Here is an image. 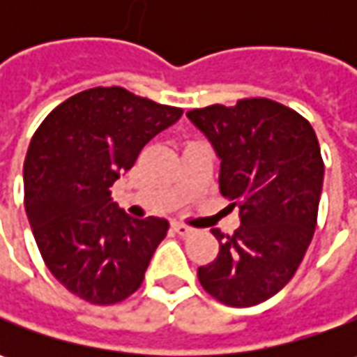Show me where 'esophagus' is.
<instances>
[{
	"label": "esophagus",
	"mask_w": 357,
	"mask_h": 357,
	"mask_svg": "<svg viewBox=\"0 0 357 357\" xmlns=\"http://www.w3.org/2000/svg\"><path fill=\"white\" fill-rule=\"evenodd\" d=\"M172 230L176 232V234H181V236H186V234H190L192 232V228L186 227L183 222H172Z\"/></svg>",
	"instance_id": "obj_1"
}]
</instances>
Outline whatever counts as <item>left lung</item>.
Listing matches in <instances>:
<instances>
[{"label":"left lung","instance_id":"left-lung-1","mask_svg":"<svg viewBox=\"0 0 357 357\" xmlns=\"http://www.w3.org/2000/svg\"><path fill=\"white\" fill-rule=\"evenodd\" d=\"M220 157V195L240 208L234 234L213 230L218 254L199 268L214 300L248 308L294 276L318 222L324 160L300 113L266 97L208 105L186 113Z\"/></svg>","mask_w":357,"mask_h":357}]
</instances>
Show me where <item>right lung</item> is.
Returning <instances> with one entry per match:
<instances>
[{"label": "right lung", "instance_id": "right-lung-1", "mask_svg": "<svg viewBox=\"0 0 357 357\" xmlns=\"http://www.w3.org/2000/svg\"><path fill=\"white\" fill-rule=\"evenodd\" d=\"M181 115L123 87H93L37 127L23 162L25 211L45 266L71 294L111 306L141 288L169 222L132 218L109 188Z\"/></svg>", "mask_w": 357, "mask_h": 357}]
</instances>
